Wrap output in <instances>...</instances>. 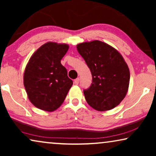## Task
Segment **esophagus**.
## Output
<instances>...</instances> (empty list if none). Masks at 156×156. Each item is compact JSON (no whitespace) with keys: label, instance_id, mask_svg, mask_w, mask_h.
I'll use <instances>...</instances> for the list:
<instances>
[{"label":"esophagus","instance_id":"1","mask_svg":"<svg viewBox=\"0 0 156 156\" xmlns=\"http://www.w3.org/2000/svg\"><path fill=\"white\" fill-rule=\"evenodd\" d=\"M79 82H80V79L79 78H76V80H74V84H76V85H77L79 84Z\"/></svg>","mask_w":156,"mask_h":156}]
</instances>
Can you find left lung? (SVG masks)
<instances>
[{
  "label": "left lung",
  "instance_id": "obj_1",
  "mask_svg": "<svg viewBox=\"0 0 156 156\" xmlns=\"http://www.w3.org/2000/svg\"><path fill=\"white\" fill-rule=\"evenodd\" d=\"M92 75V83L84 90L86 101L99 112L112 109L126 95L130 72L118 50L99 40L84 42L76 45Z\"/></svg>",
  "mask_w": 156,
  "mask_h": 156
}]
</instances>
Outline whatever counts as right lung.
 <instances>
[{
    "label": "right lung",
    "mask_w": 156,
    "mask_h": 156,
    "mask_svg": "<svg viewBox=\"0 0 156 156\" xmlns=\"http://www.w3.org/2000/svg\"><path fill=\"white\" fill-rule=\"evenodd\" d=\"M68 49L67 44L48 42L30 58L25 67L23 84L27 97L35 107L52 112L65 101L73 84L61 64Z\"/></svg>",
    "instance_id": "obj_1"
}]
</instances>
